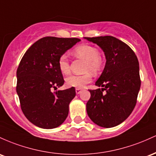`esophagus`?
<instances>
[{
    "label": "esophagus",
    "mask_w": 156,
    "mask_h": 156,
    "mask_svg": "<svg viewBox=\"0 0 156 156\" xmlns=\"http://www.w3.org/2000/svg\"><path fill=\"white\" fill-rule=\"evenodd\" d=\"M82 90H83L82 88H76V90H76V94H80V93H81Z\"/></svg>",
    "instance_id": "34e87169"
}]
</instances>
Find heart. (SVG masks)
Listing matches in <instances>:
<instances>
[{
    "label": "heart",
    "instance_id": "obj_1",
    "mask_svg": "<svg viewBox=\"0 0 156 156\" xmlns=\"http://www.w3.org/2000/svg\"><path fill=\"white\" fill-rule=\"evenodd\" d=\"M73 54L79 58L86 61V71H90L93 73H97L100 71L102 66V60L99 57L100 54L99 50L96 47L90 45H80L74 48ZM58 67L59 71L63 74H68L70 72L69 60L66 55L59 57ZM91 79L90 73H86L83 75H70L66 79V82L68 86L81 88L85 85L90 83Z\"/></svg>",
    "mask_w": 156,
    "mask_h": 156
}]
</instances>
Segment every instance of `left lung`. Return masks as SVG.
<instances>
[{
	"instance_id": "1",
	"label": "left lung",
	"mask_w": 156,
	"mask_h": 156,
	"mask_svg": "<svg viewBox=\"0 0 156 156\" xmlns=\"http://www.w3.org/2000/svg\"><path fill=\"white\" fill-rule=\"evenodd\" d=\"M85 38L99 45L106 57L103 72L95 83L103 88L89 90L87 113L100 127H115L130 116L136 105L141 87L139 60L129 45L114 37Z\"/></svg>"
}]
</instances>
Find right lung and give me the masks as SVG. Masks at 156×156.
Segmentation results:
<instances>
[{
  "instance_id": "right-lung-1",
  "label": "right lung",
  "mask_w": 156,
  "mask_h": 156,
  "mask_svg": "<svg viewBox=\"0 0 156 156\" xmlns=\"http://www.w3.org/2000/svg\"><path fill=\"white\" fill-rule=\"evenodd\" d=\"M80 41L79 38L45 37L35 42L22 57L17 70L16 90L23 113L33 125L53 129L67 118L75 88L54 93L51 89L65 82L58 67L59 57Z\"/></svg>"
}]
</instances>
